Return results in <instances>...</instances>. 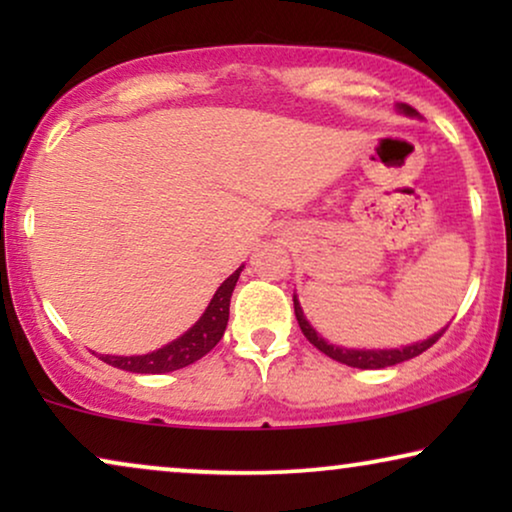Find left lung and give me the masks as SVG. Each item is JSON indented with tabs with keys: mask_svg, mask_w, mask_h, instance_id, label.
I'll use <instances>...</instances> for the list:
<instances>
[{
	"mask_svg": "<svg viewBox=\"0 0 512 512\" xmlns=\"http://www.w3.org/2000/svg\"><path fill=\"white\" fill-rule=\"evenodd\" d=\"M398 109H401L403 114H408V116H417V111L412 109V107H408V104H398ZM293 310H296V319H298L300 331H303L305 338L310 340L312 345L319 349V352H324L326 356H331L333 361L345 363V366L363 368V370L387 368V366H396V363H403V361H408V359H415V356H419L422 352H426V349H429V347L436 345L440 335L445 333V328H443V331H440V333L431 335L429 340L415 342V345H408V347H403V349H345V347L328 345V342L321 338L317 331H314V328L310 326V321L305 319L303 307H300L296 296H293Z\"/></svg>",
	"mask_w": 512,
	"mask_h": 512,
	"instance_id": "8db88e82",
	"label": "left lung"
}]
</instances>
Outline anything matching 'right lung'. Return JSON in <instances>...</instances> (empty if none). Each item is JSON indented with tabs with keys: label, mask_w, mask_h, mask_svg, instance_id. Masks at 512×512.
Instances as JSON below:
<instances>
[{
	"label": "right lung",
	"mask_w": 512,
	"mask_h": 512,
	"mask_svg": "<svg viewBox=\"0 0 512 512\" xmlns=\"http://www.w3.org/2000/svg\"><path fill=\"white\" fill-rule=\"evenodd\" d=\"M244 268V265H242ZM242 268H237L219 289H216L212 303L207 305V310L202 317L195 321L193 328L181 335V338L172 340L170 345L156 349L151 354L142 356H109L102 354L100 359L109 366L130 370V373H142V375H158V373H172V370L186 368L202 359L207 352H212L216 342L223 338V331L228 326V314H230V296L240 279Z\"/></svg>",
	"instance_id": "1"
}]
</instances>
